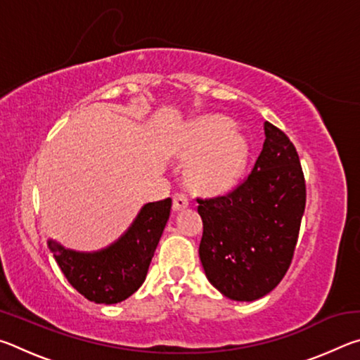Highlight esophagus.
Returning a JSON list of instances; mask_svg holds the SVG:
<instances>
[{"mask_svg":"<svg viewBox=\"0 0 360 360\" xmlns=\"http://www.w3.org/2000/svg\"><path fill=\"white\" fill-rule=\"evenodd\" d=\"M188 206V197L187 193L184 192H176L173 195V210L174 211H179V210H184Z\"/></svg>","mask_w":360,"mask_h":360,"instance_id":"34e87169","label":"esophagus"}]
</instances>
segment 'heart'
<instances>
[{
    "label": "heart",
    "instance_id": "1",
    "mask_svg": "<svg viewBox=\"0 0 360 360\" xmlns=\"http://www.w3.org/2000/svg\"><path fill=\"white\" fill-rule=\"evenodd\" d=\"M186 155L193 158L188 174L198 187L224 191L238 179L246 165L248 144L222 117L195 122L184 144Z\"/></svg>",
    "mask_w": 360,
    "mask_h": 360
}]
</instances>
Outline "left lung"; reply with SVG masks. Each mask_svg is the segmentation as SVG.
<instances>
[{"label":"left lung","mask_w":360,"mask_h":360,"mask_svg":"<svg viewBox=\"0 0 360 360\" xmlns=\"http://www.w3.org/2000/svg\"><path fill=\"white\" fill-rule=\"evenodd\" d=\"M203 219L198 254L206 278L231 300L252 302L289 270L307 203L295 146L265 122V143L252 172L224 195L197 198Z\"/></svg>","instance_id":"left-lung-1"}]
</instances>
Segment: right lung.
I'll use <instances>...</instances> for the list:
<instances>
[{"label": "right lung", "instance_id": "1", "mask_svg": "<svg viewBox=\"0 0 360 360\" xmlns=\"http://www.w3.org/2000/svg\"><path fill=\"white\" fill-rule=\"evenodd\" d=\"M172 210V198L144 205L129 231L108 249L82 254L49 241L60 270L79 294L95 303H117L141 288Z\"/></svg>", "mask_w": 360, "mask_h": 360}]
</instances>
